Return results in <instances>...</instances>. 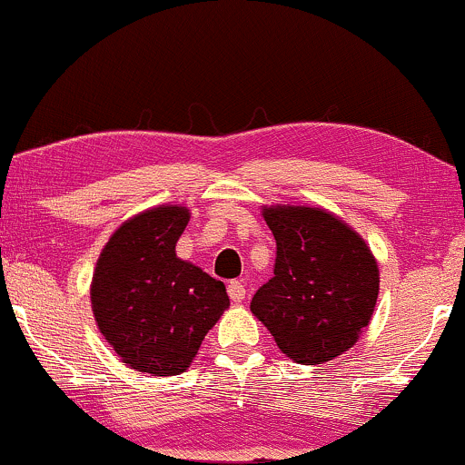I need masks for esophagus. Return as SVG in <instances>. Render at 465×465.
Wrapping results in <instances>:
<instances>
[{
	"mask_svg": "<svg viewBox=\"0 0 465 465\" xmlns=\"http://www.w3.org/2000/svg\"><path fill=\"white\" fill-rule=\"evenodd\" d=\"M228 297L232 299L234 303H242L246 299V286L242 282H231L228 283Z\"/></svg>",
	"mask_w": 465,
	"mask_h": 465,
	"instance_id": "obj_1",
	"label": "esophagus"
}]
</instances>
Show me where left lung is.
Listing matches in <instances>:
<instances>
[{
    "label": "left lung",
    "instance_id": "1",
    "mask_svg": "<svg viewBox=\"0 0 465 465\" xmlns=\"http://www.w3.org/2000/svg\"><path fill=\"white\" fill-rule=\"evenodd\" d=\"M263 219L277 259L251 311L297 363L331 361L357 343L372 317L379 268L371 248L322 208H266Z\"/></svg>",
    "mask_w": 465,
    "mask_h": 465
}]
</instances>
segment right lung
Here are the masks:
<instances>
[{
  "instance_id": "1",
  "label": "right lung",
  "mask_w": 465,
  "mask_h": 465,
  "mask_svg": "<svg viewBox=\"0 0 465 465\" xmlns=\"http://www.w3.org/2000/svg\"><path fill=\"white\" fill-rule=\"evenodd\" d=\"M188 219L182 206L128 219L108 239L93 274L99 331L126 366L154 377L186 371L231 306L222 282L174 254Z\"/></svg>"
}]
</instances>
